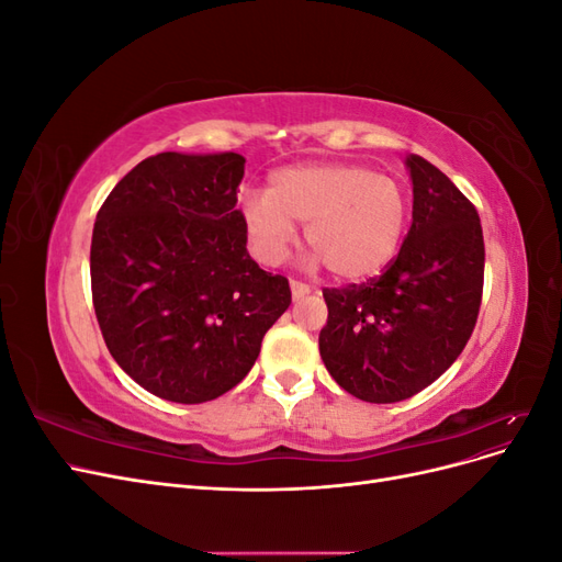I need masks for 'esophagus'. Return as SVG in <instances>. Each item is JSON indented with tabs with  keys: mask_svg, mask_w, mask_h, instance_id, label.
<instances>
[{
	"mask_svg": "<svg viewBox=\"0 0 562 562\" xmlns=\"http://www.w3.org/2000/svg\"><path fill=\"white\" fill-rule=\"evenodd\" d=\"M291 293H293V300H302L312 293V288L302 281H291Z\"/></svg>",
	"mask_w": 562,
	"mask_h": 562,
	"instance_id": "34e87169",
	"label": "esophagus"
}]
</instances>
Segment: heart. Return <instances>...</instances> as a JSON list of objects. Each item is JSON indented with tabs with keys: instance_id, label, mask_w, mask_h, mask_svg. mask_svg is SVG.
Instances as JSON below:
<instances>
[{
	"instance_id": "b5f03b06",
	"label": "heart",
	"mask_w": 562,
	"mask_h": 562,
	"mask_svg": "<svg viewBox=\"0 0 562 562\" xmlns=\"http://www.w3.org/2000/svg\"><path fill=\"white\" fill-rule=\"evenodd\" d=\"M411 203L403 184L361 164L318 161L279 168L267 192L239 201V217L255 260L277 267L297 239L314 248L310 267L326 262L342 281L378 277L396 258Z\"/></svg>"
}]
</instances>
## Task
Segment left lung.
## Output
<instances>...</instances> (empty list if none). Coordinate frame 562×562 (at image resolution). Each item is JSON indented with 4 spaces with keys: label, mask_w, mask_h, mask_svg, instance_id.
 <instances>
[{
    "label": "left lung",
    "mask_w": 562,
    "mask_h": 562,
    "mask_svg": "<svg viewBox=\"0 0 562 562\" xmlns=\"http://www.w3.org/2000/svg\"><path fill=\"white\" fill-rule=\"evenodd\" d=\"M413 225L384 274L326 288L318 351L333 380L368 403L405 401L467 347L483 297L485 244L473 203L434 164L411 155Z\"/></svg>",
    "instance_id": "left-lung-1"
}]
</instances>
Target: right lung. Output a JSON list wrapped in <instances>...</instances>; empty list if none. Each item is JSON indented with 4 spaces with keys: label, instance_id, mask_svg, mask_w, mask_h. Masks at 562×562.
Masks as SVG:
<instances>
[{
    "label": "right lung",
    "instance_id": "right-lung-1",
    "mask_svg": "<svg viewBox=\"0 0 562 562\" xmlns=\"http://www.w3.org/2000/svg\"><path fill=\"white\" fill-rule=\"evenodd\" d=\"M236 151H161L98 211L91 291L112 359L149 394L206 403L239 384L291 304L288 279L248 250Z\"/></svg>",
    "mask_w": 562,
    "mask_h": 562
}]
</instances>
